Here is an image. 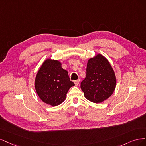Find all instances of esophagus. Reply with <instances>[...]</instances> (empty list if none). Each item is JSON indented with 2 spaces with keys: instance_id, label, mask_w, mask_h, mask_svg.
Listing matches in <instances>:
<instances>
[{
  "instance_id": "1",
  "label": "esophagus",
  "mask_w": 146,
  "mask_h": 146,
  "mask_svg": "<svg viewBox=\"0 0 146 146\" xmlns=\"http://www.w3.org/2000/svg\"><path fill=\"white\" fill-rule=\"evenodd\" d=\"M79 82H80V80L79 79L76 80V81H74V83L75 84V86H78Z\"/></svg>"
}]
</instances>
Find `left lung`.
<instances>
[{
    "instance_id": "8db88e82",
    "label": "left lung",
    "mask_w": 146,
    "mask_h": 146,
    "mask_svg": "<svg viewBox=\"0 0 146 146\" xmlns=\"http://www.w3.org/2000/svg\"><path fill=\"white\" fill-rule=\"evenodd\" d=\"M86 77L81 88L88 100L100 103L113 93L116 84L114 70L108 60L98 54L88 60Z\"/></svg>"
}]
</instances>
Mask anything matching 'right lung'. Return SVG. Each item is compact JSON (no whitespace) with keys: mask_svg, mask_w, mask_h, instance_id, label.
Returning a JSON list of instances; mask_svg holds the SVG:
<instances>
[{"mask_svg":"<svg viewBox=\"0 0 146 146\" xmlns=\"http://www.w3.org/2000/svg\"><path fill=\"white\" fill-rule=\"evenodd\" d=\"M61 65L58 60L46 59L35 79L37 95L42 101L53 107L61 104L66 98L70 88L74 86L68 72Z\"/></svg>","mask_w":146,"mask_h":146,"instance_id":"add662e5","label":"right lung"}]
</instances>
